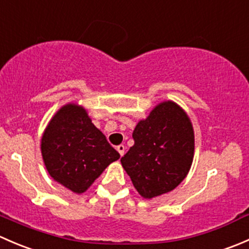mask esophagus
<instances>
[{
	"instance_id": "1",
	"label": "esophagus",
	"mask_w": 249,
	"mask_h": 249,
	"mask_svg": "<svg viewBox=\"0 0 249 249\" xmlns=\"http://www.w3.org/2000/svg\"><path fill=\"white\" fill-rule=\"evenodd\" d=\"M117 150H118V153L120 154V157H123V155H124V152H125V145L124 144H119L117 147Z\"/></svg>"
}]
</instances>
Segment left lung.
<instances>
[{
  "mask_svg": "<svg viewBox=\"0 0 249 249\" xmlns=\"http://www.w3.org/2000/svg\"><path fill=\"white\" fill-rule=\"evenodd\" d=\"M135 144L120 159L145 199L169 193L187 177L194 158V131L185 112L162 102L132 132Z\"/></svg>",
  "mask_w": 249,
  "mask_h": 249,
  "instance_id": "8db88e82",
  "label": "left lung"
}]
</instances>
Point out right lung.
I'll list each match as a JSON object with an SVG mask.
<instances>
[{
	"instance_id": "obj_1",
	"label": "right lung",
	"mask_w": 249,
	"mask_h": 249,
	"mask_svg": "<svg viewBox=\"0 0 249 249\" xmlns=\"http://www.w3.org/2000/svg\"><path fill=\"white\" fill-rule=\"evenodd\" d=\"M49 175L73 193H84L110 162L120 158L83 107L66 105L50 120L42 137Z\"/></svg>"
}]
</instances>
